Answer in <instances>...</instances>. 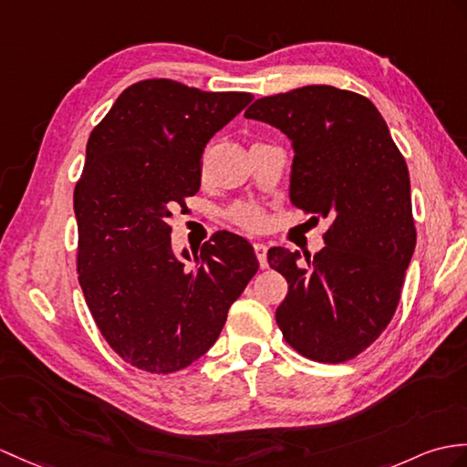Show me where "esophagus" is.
Listing matches in <instances>:
<instances>
[{
	"label": "esophagus",
	"instance_id": "1",
	"mask_svg": "<svg viewBox=\"0 0 467 467\" xmlns=\"http://www.w3.org/2000/svg\"><path fill=\"white\" fill-rule=\"evenodd\" d=\"M254 254H256V258H258L260 268H266V266H268V263H266V244L254 243Z\"/></svg>",
	"mask_w": 467,
	"mask_h": 467
}]
</instances>
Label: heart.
<instances>
[{
  "mask_svg": "<svg viewBox=\"0 0 467 467\" xmlns=\"http://www.w3.org/2000/svg\"><path fill=\"white\" fill-rule=\"evenodd\" d=\"M231 221L244 231H260L266 223V216L254 204H236L231 211Z\"/></svg>",
  "mask_w": 467,
  "mask_h": 467,
  "instance_id": "obj_1",
  "label": "heart"
}]
</instances>
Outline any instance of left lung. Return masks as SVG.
<instances>
[{"label":"left lung","mask_w":467,"mask_h":467,"mask_svg":"<svg viewBox=\"0 0 467 467\" xmlns=\"http://www.w3.org/2000/svg\"><path fill=\"white\" fill-rule=\"evenodd\" d=\"M244 117L292 140L290 201L330 219L327 246L306 265L288 248L268 251L288 283L278 328L310 360H352L392 320L416 248L406 161L374 103L332 85L263 97Z\"/></svg>","instance_id":"1"}]
</instances>
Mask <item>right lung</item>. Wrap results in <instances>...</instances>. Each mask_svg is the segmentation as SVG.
<instances>
[{"label":"right lung","instance_id":"1","mask_svg":"<svg viewBox=\"0 0 467 467\" xmlns=\"http://www.w3.org/2000/svg\"><path fill=\"white\" fill-rule=\"evenodd\" d=\"M251 101V93L145 79L117 97L87 140L73 192L79 285L107 344L139 370L171 374L201 358L256 275L253 246L229 231L214 233L187 266L169 224L199 192L211 137Z\"/></svg>","mask_w":467,"mask_h":467}]
</instances>
